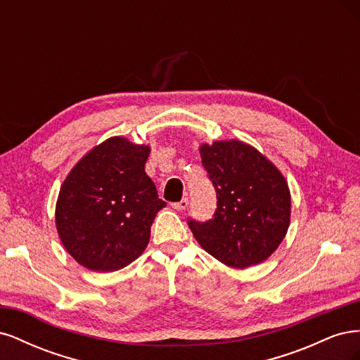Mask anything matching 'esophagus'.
Listing matches in <instances>:
<instances>
[{
	"label": "esophagus",
	"mask_w": 360,
	"mask_h": 360,
	"mask_svg": "<svg viewBox=\"0 0 360 360\" xmlns=\"http://www.w3.org/2000/svg\"><path fill=\"white\" fill-rule=\"evenodd\" d=\"M188 204H189L188 198H183V200L179 201V202H174V204H172V209H176V210H186Z\"/></svg>",
	"instance_id": "1"
}]
</instances>
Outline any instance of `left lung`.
I'll list each match as a JSON object with an SVG mask.
<instances>
[{
  "mask_svg": "<svg viewBox=\"0 0 360 360\" xmlns=\"http://www.w3.org/2000/svg\"><path fill=\"white\" fill-rule=\"evenodd\" d=\"M200 155L217 193V209L209 222L189 221L193 237L228 267L263 263L290 226L291 193L284 174L240 139L202 143Z\"/></svg>",
  "mask_w": 360,
  "mask_h": 360,
  "instance_id": "left-lung-1",
  "label": "left lung"
}]
</instances>
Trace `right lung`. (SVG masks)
<instances>
[{"mask_svg":"<svg viewBox=\"0 0 360 360\" xmlns=\"http://www.w3.org/2000/svg\"><path fill=\"white\" fill-rule=\"evenodd\" d=\"M150 146L111 136L75 163L56 204V226L76 263L115 271L143 255L167 205L146 174Z\"/></svg>","mask_w":360,"mask_h":360,"instance_id":"right-lung-1","label":"right lung"}]
</instances>
